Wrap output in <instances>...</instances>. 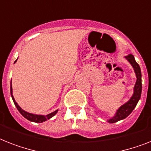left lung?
I'll use <instances>...</instances> for the list:
<instances>
[{"mask_svg": "<svg viewBox=\"0 0 151 151\" xmlns=\"http://www.w3.org/2000/svg\"><path fill=\"white\" fill-rule=\"evenodd\" d=\"M124 58L129 61V63L132 65V68L134 69L135 73L136 76V81L134 86V92L132 97L129 99L128 102L124 103L123 105L121 106L115 113L114 117H110V119L107 120L109 123H115V122L123 120L129 116L132 110L135 109L136 106L137 105L139 100L141 97V92H142V74H141L140 67L139 66L135 60V58L132 54H129Z\"/></svg>", "mask_w": 151, "mask_h": 151, "instance_id": "8db88e82", "label": "left lung"}]
</instances>
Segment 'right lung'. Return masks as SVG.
I'll list each match as a JSON object with an SVG mask.
<instances>
[{"label":"right lung","mask_w":151,"mask_h":151,"mask_svg":"<svg viewBox=\"0 0 151 151\" xmlns=\"http://www.w3.org/2000/svg\"><path fill=\"white\" fill-rule=\"evenodd\" d=\"M17 59L15 60V63L17 61ZM10 90H11V96H12V100H13V102H14V104H15V106L18 109V110L19 111L20 114H22V116L25 117V118H27V120H29V121H30V122H36V123H41V122H45V121H47V120L52 118V117L56 114L57 112H58V110H55L54 112L51 113V114H47V115H38V114H32V113L27 112V111H25L24 110H22V108L20 107L19 106V104H18L16 102H15V99H14V96H13V95H12V81H11Z\"/></svg>","instance_id":"obj_1"}]
</instances>
